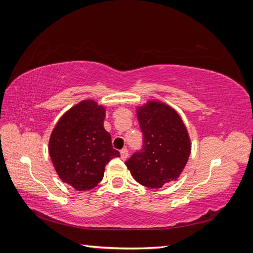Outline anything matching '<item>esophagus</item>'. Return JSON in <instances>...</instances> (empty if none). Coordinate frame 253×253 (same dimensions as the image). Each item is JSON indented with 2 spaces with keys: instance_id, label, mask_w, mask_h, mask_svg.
Listing matches in <instances>:
<instances>
[{
  "instance_id": "34e87169",
  "label": "esophagus",
  "mask_w": 253,
  "mask_h": 253,
  "mask_svg": "<svg viewBox=\"0 0 253 253\" xmlns=\"http://www.w3.org/2000/svg\"><path fill=\"white\" fill-rule=\"evenodd\" d=\"M121 156H122L123 160H127V157H128V149L127 148L122 149V151H121Z\"/></svg>"
}]
</instances>
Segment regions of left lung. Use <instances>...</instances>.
Wrapping results in <instances>:
<instances>
[{"label": "left lung", "instance_id": "8db88e82", "mask_svg": "<svg viewBox=\"0 0 253 253\" xmlns=\"http://www.w3.org/2000/svg\"><path fill=\"white\" fill-rule=\"evenodd\" d=\"M143 132V148L126 161L137 182L151 188L177 179L191 154V140L177 111L151 100L136 110Z\"/></svg>", "mask_w": 253, "mask_h": 253}]
</instances>
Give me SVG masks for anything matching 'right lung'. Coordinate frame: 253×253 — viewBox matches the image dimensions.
Segmentation results:
<instances>
[{
	"instance_id": "add662e5",
	"label": "right lung",
	"mask_w": 253,
	"mask_h": 253,
	"mask_svg": "<svg viewBox=\"0 0 253 253\" xmlns=\"http://www.w3.org/2000/svg\"><path fill=\"white\" fill-rule=\"evenodd\" d=\"M105 116L104 106L83 100L62 115L51 132L49 155L55 172L77 191L96 187L108 162L121 156L104 128Z\"/></svg>"
}]
</instances>
